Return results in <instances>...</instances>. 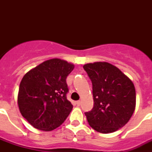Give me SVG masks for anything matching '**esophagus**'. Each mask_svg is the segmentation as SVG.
I'll return each instance as SVG.
<instances>
[{"label": "esophagus", "mask_w": 152, "mask_h": 152, "mask_svg": "<svg viewBox=\"0 0 152 152\" xmlns=\"http://www.w3.org/2000/svg\"><path fill=\"white\" fill-rule=\"evenodd\" d=\"M76 104H77V106H80V100H77V101H76Z\"/></svg>", "instance_id": "1"}]
</instances>
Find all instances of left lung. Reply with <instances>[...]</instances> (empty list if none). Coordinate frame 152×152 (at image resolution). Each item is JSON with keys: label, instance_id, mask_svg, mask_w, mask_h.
Here are the masks:
<instances>
[{"label": "left lung", "instance_id": "left-lung-1", "mask_svg": "<svg viewBox=\"0 0 152 152\" xmlns=\"http://www.w3.org/2000/svg\"><path fill=\"white\" fill-rule=\"evenodd\" d=\"M92 81L94 105L85 113L91 127L100 133H110L128 123L135 109L134 84L125 74L105 61L83 66Z\"/></svg>", "mask_w": 152, "mask_h": 152}]
</instances>
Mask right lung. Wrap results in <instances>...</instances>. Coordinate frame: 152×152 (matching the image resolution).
<instances>
[{
	"mask_svg": "<svg viewBox=\"0 0 152 152\" xmlns=\"http://www.w3.org/2000/svg\"><path fill=\"white\" fill-rule=\"evenodd\" d=\"M75 65L52 58L29 70L21 80L17 103L25 119L34 128L49 132L61 126L73 106L67 100V76Z\"/></svg>",
	"mask_w": 152,
	"mask_h": 152,
	"instance_id": "obj_1",
	"label": "right lung"
}]
</instances>
